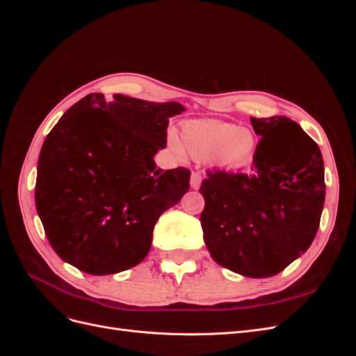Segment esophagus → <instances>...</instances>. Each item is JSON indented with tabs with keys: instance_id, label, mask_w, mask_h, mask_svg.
<instances>
[{
	"instance_id": "obj_1",
	"label": "esophagus",
	"mask_w": 356,
	"mask_h": 356,
	"mask_svg": "<svg viewBox=\"0 0 356 356\" xmlns=\"http://www.w3.org/2000/svg\"><path fill=\"white\" fill-rule=\"evenodd\" d=\"M200 182H202V175L200 172H193L191 177H190V186L193 190H197L200 187Z\"/></svg>"
}]
</instances>
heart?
I'll return each instance as SVG.
<instances>
[{
    "instance_id": "obj_1",
    "label": "heart",
    "mask_w": 356,
    "mask_h": 356,
    "mask_svg": "<svg viewBox=\"0 0 356 356\" xmlns=\"http://www.w3.org/2000/svg\"><path fill=\"white\" fill-rule=\"evenodd\" d=\"M181 138L193 157H211L218 166L227 169H239L250 163L257 148L251 131L218 120L188 122L182 126ZM169 145L177 154L182 153L177 138H170Z\"/></svg>"
}]
</instances>
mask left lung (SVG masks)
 Returning <instances> with one entry per match:
<instances>
[{
  "label": "left lung",
  "instance_id": "1",
  "mask_svg": "<svg viewBox=\"0 0 356 356\" xmlns=\"http://www.w3.org/2000/svg\"><path fill=\"white\" fill-rule=\"evenodd\" d=\"M261 139L248 174L213 170L199 188L203 239L213 261L246 277H270L314 242L325 200L318 144L282 115L251 117Z\"/></svg>",
  "mask_w": 356,
  "mask_h": 356
}]
</instances>
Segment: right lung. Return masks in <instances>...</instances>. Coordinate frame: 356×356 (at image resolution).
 <instances>
[{
	"label": "right lung",
	"mask_w": 356,
	"mask_h": 356,
	"mask_svg": "<svg viewBox=\"0 0 356 356\" xmlns=\"http://www.w3.org/2000/svg\"><path fill=\"white\" fill-rule=\"evenodd\" d=\"M186 108L90 93L74 104L41 147L35 207L63 261L102 276L141 263L159 217L190 188L186 168L157 169L169 117Z\"/></svg>",
	"instance_id": "obj_1"
}]
</instances>
